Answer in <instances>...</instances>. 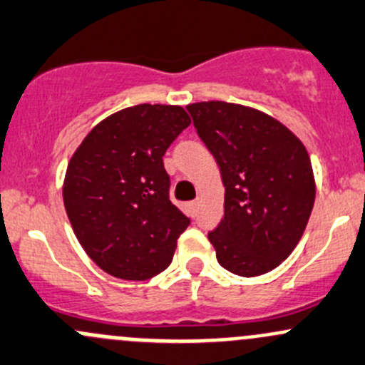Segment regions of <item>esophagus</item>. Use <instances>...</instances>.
I'll list each match as a JSON object with an SVG mask.
<instances>
[{
	"label": "esophagus",
	"mask_w": 365,
	"mask_h": 365,
	"mask_svg": "<svg viewBox=\"0 0 365 365\" xmlns=\"http://www.w3.org/2000/svg\"><path fill=\"white\" fill-rule=\"evenodd\" d=\"M198 200H193V202H190V203H187V209H190V214L191 215H195V214H197V209H198Z\"/></svg>",
	"instance_id": "1"
}]
</instances>
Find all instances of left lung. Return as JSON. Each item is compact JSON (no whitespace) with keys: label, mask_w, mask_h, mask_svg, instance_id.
<instances>
[{"label":"left lung","mask_w":365,"mask_h":365,"mask_svg":"<svg viewBox=\"0 0 365 365\" xmlns=\"http://www.w3.org/2000/svg\"><path fill=\"white\" fill-rule=\"evenodd\" d=\"M186 109L226 187L225 215L209 233L215 257L235 275H264L291 256L315 203L307 148L254 108L209 101Z\"/></svg>","instance_id":"left-lung-1"}]
</instances>
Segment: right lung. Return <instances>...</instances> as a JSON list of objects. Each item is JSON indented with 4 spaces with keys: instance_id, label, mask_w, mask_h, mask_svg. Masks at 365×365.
<instances>
[{
    "instance_id": "right-lung-1",
    "label": "right lung",
    "mask_w": 365,
    "mask_h": 365,
    "mask_svg": "<svg viewBox=\"0 0 365 365\" xmlns=\"http://www.w3.org/2000/svg\"><path fill=\"white\" fill-rule=\"evenodd\" d=\"M190 123L181 106L125 108L97 123L69 160L66 212L87 256L109 275L148 280L172 262L190 219L168 198L163 155Z\"/></svg>"
}]
</instances>
